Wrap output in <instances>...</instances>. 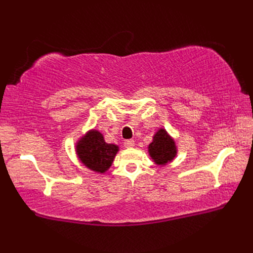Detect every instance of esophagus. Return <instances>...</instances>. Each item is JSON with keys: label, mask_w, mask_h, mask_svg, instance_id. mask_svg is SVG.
<instances>
[{"label": "esophagus", "mask_w": 253, "mask_h": 253, "mask_svg": "<svg viewBox=\"0 0 253 253\" xmlns=\"http://www.w3.org/2000/svg\"><path fill=\"white\" fill-rule=\"evenodd\" d=\"M124 144H125L126 148H132L133 146H135V141H133L132 139H128V140H125Z\"/></svg>", "instance_id": "34e87169"}]
</instances>
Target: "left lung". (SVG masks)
<instances>
[{
	"label": "left lung",
	"mask_w": 253,
	"mask_h": 253,
	"mask_svg": "<svg viewBox=\"0 0 253 253\" xmlns=\"http://www.w3.org/2000/svg\"><path fill=\"white\" fill-rule=\"evenodd\" d=\"M149 153L155 163L165 165L175 158V142L164 129H160L154 135L153 141L149 144Z\"/></svg>",
	"instance_id": "1"
}]
</instances>
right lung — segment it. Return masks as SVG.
<instances>
[{
    "mask_svg": "<svg viewBox=\"0 0 253 253\" xmlns=\"http://www.w3.org/2000/svg\"><path fill=\"white\" fill-rule=\"evenodd\" d=\"M118 147L115 144L106 143L102 133L91 130L82 138L77 144V153L80 161L98 173H104L113 163Z\"/></svg>",
    "mask_w": 253,
    "mask_h": 253,
    "instance_id": "right-lung-1",
    "label": "right lung"
}]
</instances>
